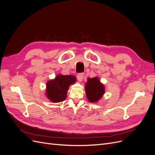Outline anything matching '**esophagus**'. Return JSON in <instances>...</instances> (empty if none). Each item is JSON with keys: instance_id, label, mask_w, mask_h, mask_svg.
<instances>
[{"instance_id": "1", "label": "esophagus", "mask_w": 155, "mask_h": 155, "mask_svg": "<svg viewBox=\"0 0 155 155\" xmlns=\"http://www.w3.org/2000/svg\"><path fill=\"white\" fill-rule=\"evenodd\" d=\"M84 75H85V74H84L83 73H80V74H78L77 75V79H78V80L79 81H83V79L84 78Z\"/></svg>"}]
</instances>
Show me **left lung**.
<instances>
[{
	"instance_id": "1",
	"label": "left lung",
	"mask_w": 155,
	"mask_h": 155,
	"mask_svg": "<svg viewBox=\"0 0 155 155\" xmlns=\"http://www.w3.org/2000/svg\"><path fill=\"white\" fill-rule=\"evenodd\" d=\"M85 88L87 99L91 103H97L105 94V86L97 76L88 78Z\"/></svg>"
}]
</instances>
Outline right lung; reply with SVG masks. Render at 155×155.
Masks as SVG:
<instances>
[{
  "label": "right lung",
  "instance_id": "right-lung-1",
  "mask_svg": "<svg viewBox=\"0 0 155 155\" xmlns=\"http://www.w3.org/2000/svg\"><path fill=\"white\" fill-rule=\"evenodd\" d=\"M76 81L74 76L59 74L46 83V96L52 103L61 102L66 99L69 87Z\"/></svg>",
  "mask_w": 155,
  "mask_h": 155
}]
</instances>
